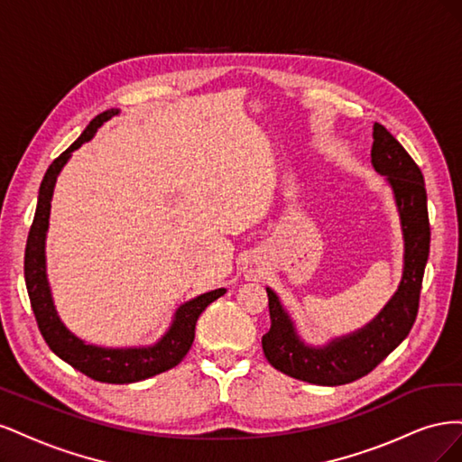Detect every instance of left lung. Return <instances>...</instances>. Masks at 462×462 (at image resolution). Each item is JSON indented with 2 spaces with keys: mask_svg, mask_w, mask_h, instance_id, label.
I'll use <instances>...</instances> for the list:
<instances>
[{
  "mask_svg": "<svg viewBox=\"0 0 462 462\" xmlns=\"http://www.w3.org/2000/svg\"><path fill=\"white\" fill-rule=\"evenodd\" d=\"M372 136V167L385 177L401 221L402 273L397 291L368 324L321 345H312L299 333L295 318L289 314L277 292L265 287L272 326L262 337L263 355L275 370L314 385L351 383L372 372L407 337L418 312L430 254L424 177L409 152L383 125L374 123Z\"/></svg>",
  "mask_w": 462,
  "mask_h": 462,
  "instance_id": "left-lung-1",
  "label": "left lung"
}]
</instances>
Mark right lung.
<instances>
[{"mask_svg":"<svg viewBox=\"0 0 462 462\" xmlns=\"http://www.w3.org/2000/svg\"><path fill=\"white\" fill-rule=\"evenodd\" d=\"M119 109H107L96 116L88 127L82 131L77 141L69 146L61 156L55 160L42 179L38 190V204L32 227L29 233L24 250V283L29 291L32 312L36 316L42 337L48 343L51 351L58 355L69 366L92 377L102 383H134L148 380L165 370L177 366L185 358L194 341V328H197L199 316L216 299L223 297L227 289H214L202 292V295L179 304L173 312L170 326L160 337L150 345L136 346H102L87 343L69 329L55 309L46 262V239L50 229L51 199L58 177L63 171L67 162L71 160L73 152L85 143H90L97 129L111 117L119 116Z\"/></svg>","mask_w":462,"mask_h":462,"instance_id":"obj_1","label":"right lung"}]
</instances>
